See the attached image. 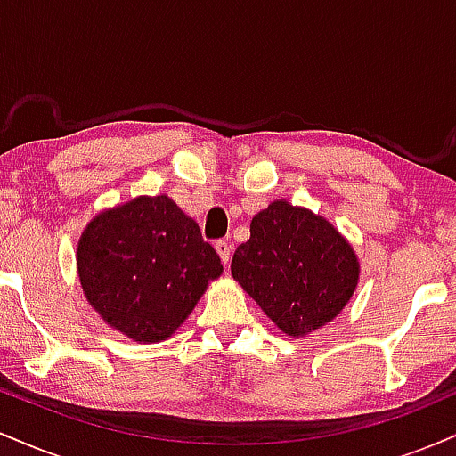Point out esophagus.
Returning a JSON list of instances; mask_svg holds the SVG:
<instances>
[{
    "label": "esophagus",
    "mask_w": 456,
    "mask_h": 456,
    "mask_svg": "<svg viewBox=\"0 0 456 456\" xmlns=\"http://www.w3.org/2000/svg\"><path fill=\"white\" fill-rule=\"evenodd\" d=\"M214 248H216L223 264H229V257H232V244H229L227 240H216V242H214Z\"/></svg>",
    "instance_id": "1"
}]
</instances>
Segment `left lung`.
Returning <instances> with one entry per match:
<instances>
[{
  "label": "left lung",
  "instance_id": "left-lung-1",
  "mask_svg": "<svg viewBox=\"0 0 456 456\" xmlns=\"http://www.w3.org/2000/svg\"><path fill=\"white\" fill-rule=\"evenodd\" d=\"M232 274L282 334L300 338L347 306L360 261L328 218L276 199L250 221V240L235 248Z\"/></svg>",
  "mask_w": 456,
  "mask_h": 456
}]
</instances>
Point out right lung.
<instances>
[{"label": "right lung", "instance_id": "right-lung-1", "mask_svg": "<svg viewBox=\"0 0 456 456\" xmlns=\"http://www.w3.org/2000/svg\"><path fill=\"white\" fill-rule=\"evenodd\" d=\"M77 274L109 328L134 343H160L195 311L223 264L174 199L139 195L86 224Z\"/></svg>", "mask_w": 456, "mask_h": 456}]
</instances>
